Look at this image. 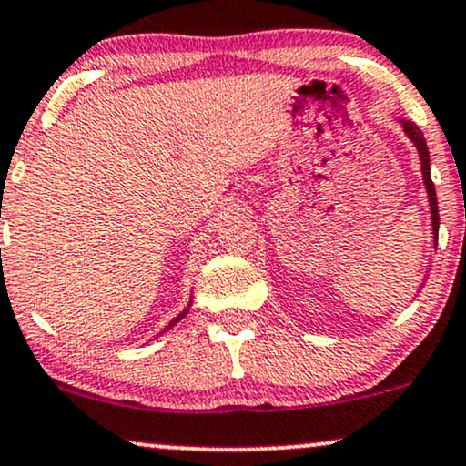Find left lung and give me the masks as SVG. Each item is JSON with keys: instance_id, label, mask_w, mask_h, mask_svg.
Returning a JSON list of instances; mask_svg holds the SVG:
<instances>
[{"instance_id": "1", "label": "left lung", "mask_w": 466, "mask_h": 466, "mask_svg": "<svg viewBox=\"0 0 466 466\" xmlns=\"http://www.w3.org/2000/svg\"><path fill=\"white\" fill-rule=\"evenodd\" d=\"M398 122L402 125V131L406 133V137L413 141V146L417 148V155H420V163H421V178H423V187H426V196H428V206H430V223H432V245L437 249L439 243V204H437V191H434L432 178H430V152L426 146V139H423V133L420 131V127L413 125L406 117H398Z\"/></svg>"}]
</instances>
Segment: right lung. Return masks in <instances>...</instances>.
<instances>
[{
	"label": "right lung",
	"instance_id": "add662e5",
	"mask_svg": "<svg viewBox=\"0 0 466 466\" xmlns=\"http://www.w3.org/2000/svg\"><path fill=\"white\" fill-rule=\"evenodd\" d=\"M191 303H193V299H189V305H187V308H185V309H182V311H180V314H178V316H176V318H174V320H172V322H169V325H167V327H165L161 333H167V331H169V329H172V327L176 325V322H180V320H182V318H185L187 314H189V309H191ZM161 333H158V335H161Z\"/></svg>",
	"mask_w": 466,
	"mask_h": 466
}]
</instances>
